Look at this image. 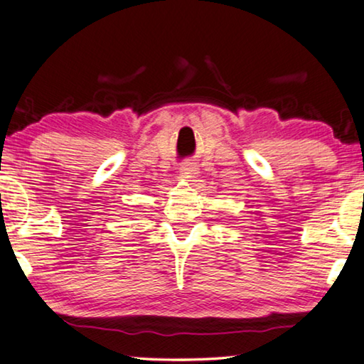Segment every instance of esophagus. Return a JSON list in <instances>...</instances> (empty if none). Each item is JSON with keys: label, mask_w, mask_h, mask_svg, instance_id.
Instances as JSON below:
<instances>
[{"label": "esophagus", "mask_w": 364, "mask_h": 364, "mask_svg": "<svg viewBox=\"0 0 364 364\" xmlns=\"http://www.w3.org/2000/svg\"><path fill=\"white\" fill-rule=\"evenodd\" d=\"M198 165L194 164V161H184V164H181V166H180V171H181V175L183 176H186V178H194L198 175Z\"/></svg>", "instance_id": "1"}]
</instances>
